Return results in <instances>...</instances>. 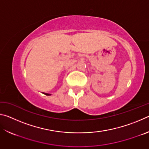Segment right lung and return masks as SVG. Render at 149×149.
Segmentation results:
<instances>
[{
  "instance_id": "1",
  "label": "right lung",
  "mask_w": 149,
  "mask_h": 149,
  "mask_svg": "<svg viewBox=\"0 0 149 149\" xmlns=\"http://www.w3.org/2000/svg\"><path fill=\"white\" fill-rule=\"evenodd\" d=\"M44 94L46 95H50V94H48V93H44Z\"/></svg>"
}]
</instances>
